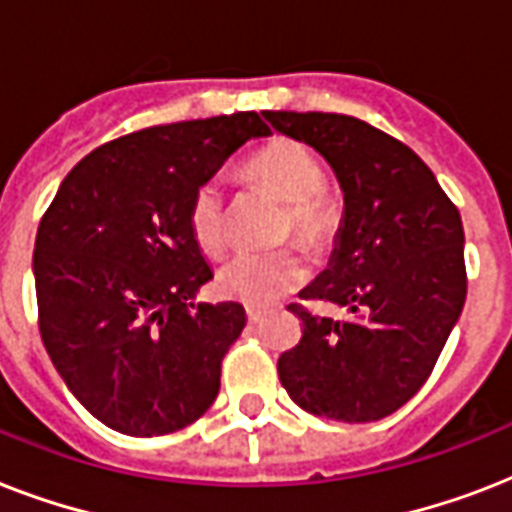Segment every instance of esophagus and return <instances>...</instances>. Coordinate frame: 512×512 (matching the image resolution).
<instances>
[{"label": "esophagus", "instance_id": "1", "mask_svg": "<svg viewBox=\"0 0 512 512\" xmlns=\"http://www.w3.org/2000/svg\"><path fill=\"white\" fill-rule=\"evenodd\" d=\"M263 316H265L263 308H255V305H247V319H249V324H257V321L263 319Z\"/></svg>", "mask_w": 512, "mask_h": 512}]
</instances>
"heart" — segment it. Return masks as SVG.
Listing matches in <instances>:
<instances>
[{"mask_svg": "<svg viewBox=\"0 0 512 512\" xmlns=\"http://www.w3.org/2000/svg\"><path fill=\"white\" fill-rule=\"evenodd\" d=\"M244 180L265 188L287 204L284 236L292 233L303 247H321L335 233L337 209L324 196V170L319 159L295 140H273L244 164ZM188 225L201 252L217 255L225 244L223 188L209 180L199 185L188 207ZM305 265L292 249L279 252H239L217 271V289L231 300L268 305L295 289Z\"/></svg>", "mask_w": 512, "mask_h": 512, "instance_id": "b5f03b06", "label": "heart"}]
</instances>
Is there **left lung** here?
<instances>
[{
  "instance_id": "obj_1",
  "label": "left lung",
  "mask_w": 512,
  "mask_h": 512,
  "mask_svg": "<svg viewBox=\"0 0 512 512\" xmlns=\"http://www.w3.org/2000/svg\"><path fill=\"white\" fill-rule=\"evenodd\" d=\"M284 138L327 159L342 191L329 265L300 292L348 311L303 319L279 380L305 412L340 422L388 417L422 388L460 319L465 233L428 164L401 140L345 114L263 111Z\"/></svg>"
}]
</instances>
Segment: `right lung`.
Masks as SVG:
<instances>
[{
    "instance_id": "1",
    "label": "right lung",
    "mask_w": 512,
    "mask_h": 512,
    "mask_svg": "<svg viewBox=\"0 0 512 512\" xmlns=\"http://www.w3.org/2000/svg\"><path fill=\"white\" fill-rule=\"evenodd\" d=\"M268 135L255 111L132 132L84 156L44 212L34 244L42 342L76 401L111 430L175 433L217 398L247 313L193 303L212 268L188 207L228 156Z\"/></svg>"
}]
</instances>
